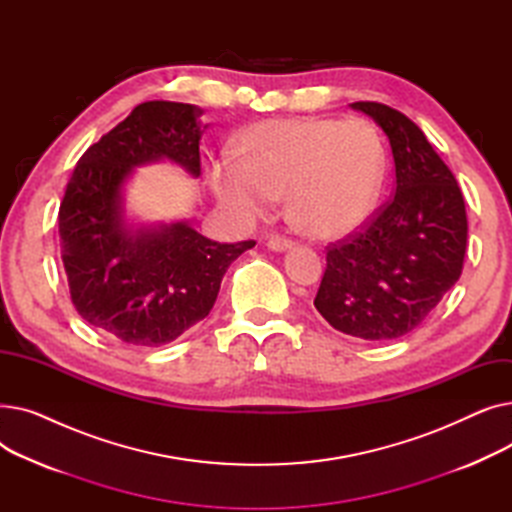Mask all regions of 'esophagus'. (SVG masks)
I'll return each instance as SVG.
<instances>
[{"instance_id":"1","label":"esophagus","mask_w":512,"mask_h":512,"mask_svg":"<svg viewBox=\"0 0 512 512\" xmlns=\"http://www.w3.org/2000/svg\"><path fill=\"white\" fill-rule=\"evenodd\" d=\"M292 245H294V242H292L290 238L280 236V234H274V236H270V240H267V247L274 249V251H286V249H290Z\"/></svg>"}]
</instances>
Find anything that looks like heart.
Wrapping results in <instances>:
<instances>
[{
  "instance_id": "b5f03b06",
  "label": "heart",
  "mask_w": 512,
  "mask_h": 512,
  "mask_svg": "<svg viewBox=\"0 0 512 512\" xmlns=\"http://www.w3.org/2000/svg\"><path fill=\"white\" fill-rule=\"evenodd\" d=\"M386 147L369 120H265L240 132L236 161H215L211 184L240 218L286 195L292 224L315 238L357 230L378 203Z\"/></svg>"
}]
</instances>
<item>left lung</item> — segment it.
Returning a JSON list of instances; mask_svg holds the SVG:
<instances>
[{"label":"left lung","mask_w":512,"mask_h":512,"mask_svg":"<svg viewBox=\"0 0 512 512\" xmlns=\"http://www.w3.org/2000/svg\"><path fill=\"white\" fill-rule=\"evenodd\" d=\"M392 147L396 191L353 234L330 242L315 309L361 340L413 332L463 272L465 199L423 130L384 103L355 101Z\"/></svg>","instance_id":"1"}]
</instances>
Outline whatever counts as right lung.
I'll return each mask as SVG.
<instances>
[{"label":"right lung","instance_id":"add662e5","mask_svg":"<svg viewBox=\"0 0 512 512\" xmlns=\"http://www.w3.org/2000/svg\"><path fill=\"white\" fill-rule=\"evenodd\" d=\"M201 110L145 101L93 143L60 205L70 299L89 324L132 346H161L205 319L230 263L255 240L215 242L186 224L130 232L120 188L134 166L168 157L201 174Z\"/></svg>","mask_w":512,"mask_h":512}]
</instances>
